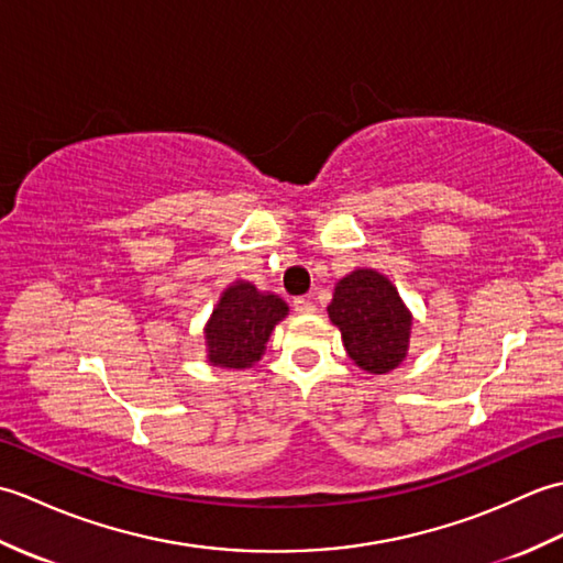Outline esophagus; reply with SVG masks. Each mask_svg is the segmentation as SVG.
I'll list each match as a JSON object with an SVG mask.
<instances>
[{"label":"esophagus","mask_w":563,"mask_h":563,"mask_svg":"<svg viewBox=\"0 0 563 563\" xmlns=\"http://www.w3.org/2000/svg\"><path fill=\"white\" fill-rule=\"evenodd\" d=\"M292 309L297 314H312L314 312V302L309 300V297H297V300L292 302Z\"/></svg>","instance_id":"34e87169"}]
</instances>
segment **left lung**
<instances>
[{
	"instance_id": "8db88e82",
	"label": "left lung",
	"mask_w": 563,
	"mask_h": 563,
	"mask_svg": "<svg viewBox=\"0 0 563 563\" xmlns=\"http://www.w3.org/2000/svg\"><path fill=\"white\" fill-rule=\"evenodd\" d=\"M327 312L351 361L365 373L385 375L409 353L413 319L387 275L355 268L336 283Z\"/></svg>"
}]
</instances>
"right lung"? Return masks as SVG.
<instances>
[{"instance_id": "add662e5", "label": "right lung", "mask_w": 563, "mask_h": 563, "mask_svg": "<svg viewBox=\"0 0 563 563\" xmlns=\"http://www.w3.org/2000/svg\"><path fill=\"white\" fill-rule=\"evenodd\" d=\"M288 312V305L278 295L258 292L256 285L246 280L232 283L220 295L206 327L208 363L230 369H244L258 363L271 331Z\"/></svg>"}]
</instances>
